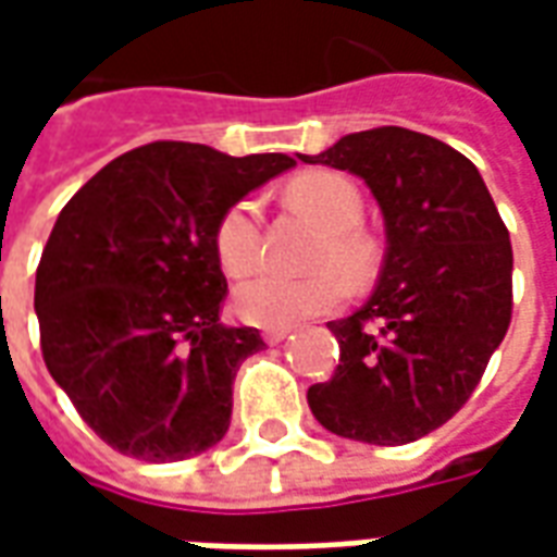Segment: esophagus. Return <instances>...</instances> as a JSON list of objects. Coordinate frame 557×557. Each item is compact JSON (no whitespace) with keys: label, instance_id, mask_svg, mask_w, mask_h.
<instances>
[{"label":"esophagus","instance_id":"1","mask_svg":"<svg viewBox=\"0 0 557 557\" xmlns=\"http://www.w3.org/2000/svg\"><path fill=\"white\" fill-rule=\"evenodd\" d=\"M289 334L292 327H268V331H262V339H265L268 346H277V343H283Z\"/></svg>","mask_w":557,"mask_h":557}]
</instances>
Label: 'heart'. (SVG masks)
<instances>
[{"instance_id": "heart-1", "label": "heart", "mask_w": 557, "mask_h": 557, "mask_svg": "<svg viewBox=\"0 0 557 557\" xmlns=\"http://www.w3.org/2000/svg\"><path fill=\"white\" fill-rule=\"evenodd\" d=\"M289 199L327 230L315 253V262L325 268L307 277L262 271L238 283L232 292V307L242 322L253 327H292L304 319L331 313L346 304L351 292L349 277L342 269L346 267L355 280H370L379 265L375 244L358 230L363 218V196L351 178L327 170L307 172L289 184ZM214 253L232 277L256 268L262 256L256 199H238L220 214ZM337 264L344 267L337 269Z\"/></svg>"}]
</instances>
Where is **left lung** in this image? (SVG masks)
Here are the masks:
<instances>
[{"mask_svg": "<svg viewBox=\"0 0 557 557\" xmlns=\"http://www.w3.org/2000/svg\"><path fill=\"white\" fill-rule=\"evenodd\" d=\"M363 178L385 218V262L361 310L327 322L337 373L307 391L315 420L363 444H409L454 418L502 346L513 250L478 166L409 127L346 134L298 154Z\"/></svg>", "mask_w": 557, "mask_h": 557, "instance_id": "left-lung-1", "label": "left lung"}]
</instances>
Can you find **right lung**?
<instances>
[{"mask_svg":"<svg viewBox=\"0 0 557 557\" xmlns=\"http://www.w3.org/2000/svg\"><path fill=\"white\" fill-rule=\"evenodd\" d=\"M295 166L199 143L110 160L55 218L35 274L41 351L79 418L119 454L175 462L218 444L232 382L265 343L220 322V214Z\"/></svg>","mask_w":557,"mask_h":557,"instance_id":"add662e5","label":"right lung"}]
</instances>
